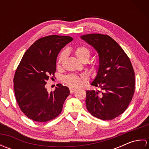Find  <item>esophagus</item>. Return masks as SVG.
Masks as SVG:
<instances>
[{"label":"esophagus","instance_id":"1","mask_svg":"<svg viewBox=\"0 0 149 149\" xmlns=\"http://www.w3.org/2000/svg\"><path fill=\"white\" fill-rule=\"evenodd\" d=\"M75 91H76V90H75V89H74V88H70V93H71V94L74 93Z\"/></svg>","mask_w":149,"mask_h":149}]
</instances>
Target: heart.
<instances>
[{
	"label": "heart",
	"mask_w": 149,
	"mask_h": 149,
	"mask_svg": "<svg viewBox=\"0 0 149 149\" xmlns=\"http://www.w3.org/2000/svg\"><path fill=\"white\" fill-rule=\"evenodd\" d=\"M75 54L81 61L86 62L90 58L91 51L87 47L81 45L77 47L76 49L75 50ZM66 55H67V51L66 50H63L59 54L58 59V65L61 64ZM64 81L71 88H77L86 83L88 81V78L84 75H68L64 78Z\"/></svg>",
	"instance_id": "heart-1"
}]
</instances>
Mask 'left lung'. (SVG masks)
<instances>
[{"label": "left lung", "instance_id": "8db88e82", "mask_svg": "<svg viewBox=\"0 0 149 149\" xmlns=\"http://www.w3.org/2000/svg\"><path fill=\"white\" fill-rule=\"evenodd\" d=\"M81 38L99 56L97 75L91 84L101 90L86 91L87 109L101 120L115 118L127 108L134 93V71L130 59L108 35L89 34Z\"/></svg>", "mask_w": 149, "mask_h": 149}]
</instances>
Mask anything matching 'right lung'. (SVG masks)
Listing matches in <instances>:
<instances>
[{"instance_id": "obj_1", "label": "right lung", "mask_w": 149, "mask_h": 149, "mask_svg": "<svg viewBox=\"0 0 149 149\" xmlns=\"http://www.w3.org/2000/svg\"><path fill=\"white\" fill-rule=\"evenodd\" d=\"M73 38L51 35L36 40L25 52L13 79L15 97L21 111L33 121H50L61 113L69 95L68 87L58 84L48 93L45 84L56 71V59L60 50Z\"/></svg>"}]
</instances>
